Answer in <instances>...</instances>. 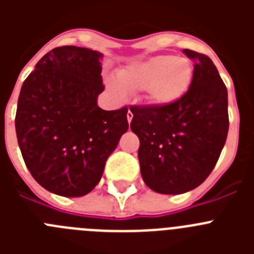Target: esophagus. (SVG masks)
I'll use <instances>...</instances> for the list:
<instances>
[{"instance_id": "esophagus-1", "label": "esophagus", "mask_w": 254, "mask_h": 254, "mask_svg": "<svg viewBox=\"0 0 254 254\" xmlns=\"http://www.w3.org/2000/svg\"><path fill=\"white\" fill-rule=\"evenodd\" d=\"M132 118H133V114H132L131 111L127 112V121H128V123H131Z\"/></svg>"}]
</instances>
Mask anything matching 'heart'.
I'll return each instance as SVG.
<instances>
[{
	"mask_svg": "<svg viewBox=\"0 0 254 254\" xmlns=\"http://www.w3.org/2000/svg\"><path fill=\"white\" fill-rule=\"evenodd\" d=\"M118 78L120 84L114 80L108 81L117 96L125 95V90L129 93L145 90L150 104L164 107L187 93L193 78V66L185 57L156 56L122 69Z\"/></svg>",
	"mask_w": 254,
	"mask_h": 254,
	"instance_id": "1",
	"label": "heart"
}]
</instances>
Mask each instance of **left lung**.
<instances>
[{
	"label": "left lung",
	"mask_w": 254,
	"mask_h": 254,
	"mask_svg": "<svg viewBox=\"0 0 254 254\" xmlns=\"http://www.w3.org/2000/svg\"><path fill=\"white\" fill-rule=\"evenodd\" d=\"M193 78L181 99L164 107H132L131 129L140 140L145 185L181 194L206 181L216 165L229 129L228 90L214 62L190 49Z\"/></svg>",
	"instance_id": "8db88e82"
}]
</instances>
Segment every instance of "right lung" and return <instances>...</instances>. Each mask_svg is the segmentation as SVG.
Returning a JSON list of instances; mask_svg holds the SVG:
<instances>
[{
	"label": "right lung",
	"instance_id": "right-lung-1",
	"mask_svg": "<svg viewBox=\"0 0 254 254\" xmlns=\"http://www.w3.org/2000/svg\"><path fill=\"white\" fill-rule=\"evenodd\" d=\"M103 55L75 46L52 49L26 77L17 100V142L33 178L47 190L81 197L128 129L127 108L104 111Z\"/></svg>",
	"mask_w": 254,
	"mask_h": 254
}]
</instances>
